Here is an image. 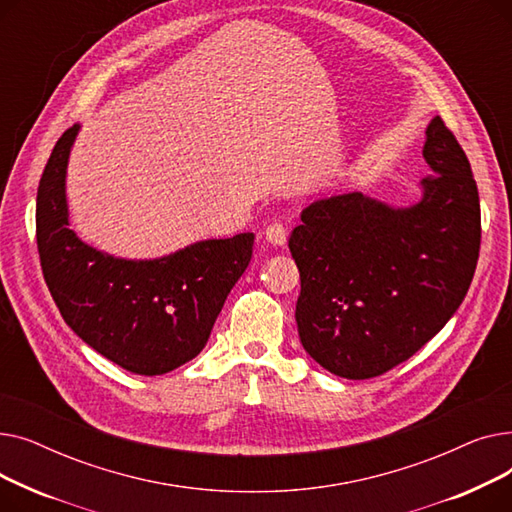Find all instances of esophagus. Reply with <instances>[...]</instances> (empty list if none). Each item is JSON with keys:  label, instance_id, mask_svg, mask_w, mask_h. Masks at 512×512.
I'll return each mask as SVG.
<instances>
[{"label": "esophagus", "instance_id": "34e87169", "mask_svg": "<svg viewBox=\"0 0 512 512\" xmlns=\"http://www.w3.org/2000/svg\"><path fill=\"white\" fill-rule=\"evenodd\" d=\"M265 238L272 242V245H278V247H282V245H286V238H288V230H286V226L282 224V222H272L270 226L265 228Z\"/></svg>", "mask_w": 512, "mask_h": 512}]
</instances>
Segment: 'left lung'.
I'll list each match as a JSON object with an SVG mask.
<instances>
[{
  "label": "left lung",
  "mask_w": 512,
  "mask_h": 512,
  "mask_svg": "<svg viewBox=\"0 0 512 512\" xmlns=\"http://www.w3.org/2000/svg\"><path fill=\"white\" fill-rule=\"evenodd\" d=\"M423 199L394 209L361 193L317 199L288 249L301 274L297 326L330 373L369 380L413 357L463 303L481 245L473 170L440 116L425 130Z\"/></svg>",
  "instance_id": "left-lung-1"
}]
</instances>
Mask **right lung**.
<instances>
[{"label":"right lung","instance_id":"obj_1","mask_svg":"<svg viewBox=\"0 0 512 512\" xmlns=\"http://www.w3.org/2000/svg\"><path fill=\"white\" fill-rule=\"evenodd\" d=\"M78 124L53 147L37 191L43 278L66 324L105 359L139 375L195 359L253 255L251 232L203 240L170 257L126 261L68 228L66 164Z\"/></svg>","mask_w":512,"mask_h":512}]
</instances>
